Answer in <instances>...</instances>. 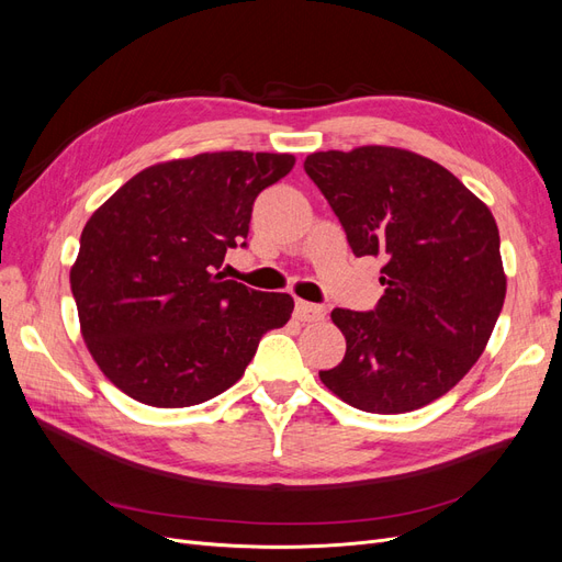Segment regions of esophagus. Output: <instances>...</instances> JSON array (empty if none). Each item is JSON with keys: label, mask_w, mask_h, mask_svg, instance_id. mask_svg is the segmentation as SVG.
<instances>
[{"label": "esophagus", "mask_w": 562, "mask_h": 562, "mask_svg": "<svg viewBox=\"0 0 562 562\" xmlns=\"http://www.w3.org/2000/svg\"><path fill=\"white\" fill-rule=\"evenodd\" d=\"M295 318H297V321H307V323L323 321V318H326V310L318 307V304L297 300V302H295Z\"/></svg>", "instance_id": "1"}]
</instances>
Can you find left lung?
<instances>
[{
    "mask_svg": "<svg viewBox=\"0 0 562 562\" xmlns=\"http://www.w3.org/2000/svg\"><path fill=\"white\" fill-rule=\"evenodd\" d=\"M304 171L356 258L384 260L375 310H333L347 353L318 372L321 382L378 415L411 413L448 394L479 361L504 307L490 209L448 168L398 147L314 151Z\"/></svg>",
    "mask_w": 562,
    "mask_h": 562,
    "instance_id": "8db88e82",
    "label": "left lung"
}]
</instances>
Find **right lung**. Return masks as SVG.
Segmentation results:
<instances>
[{
    "mask_svg": "<svg viewBox=\"0 0 562 562\" xmlns=\"http://www.w3.org/2000/svg\"><path fill=\"white\" fill-rule=\"evenodd\" d=\"M293 155L206 151L149 166L100 206L70 271L81 335L126 396L187 407L239 382L267 330L293 314L288 293L225 281L246 246L252 203Z\"/></svg>",
    "mask_w": 562,
    "mask_h": 562,
    "instance_id": "1",
    "label": "right lung"
}]
</instances>
